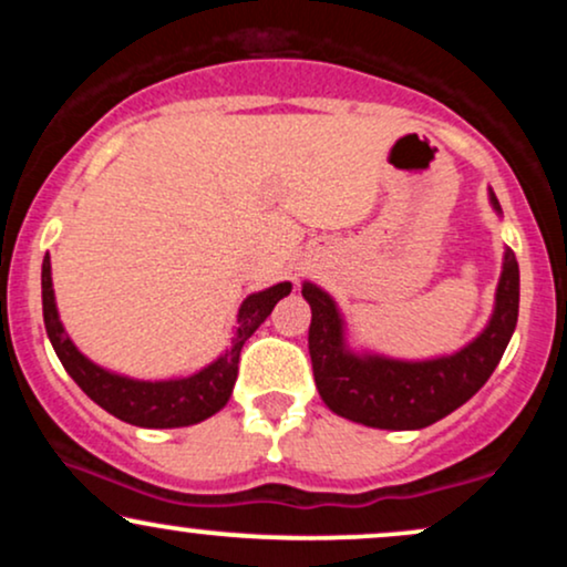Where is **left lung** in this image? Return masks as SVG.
Here are the masks:
<instances>
[{
  "label": "left lung",
  "mask_w": 567,
  "mask_h": 567,
  "mask_svg": "<svg viewBox=\"0 0 567 567\" xmlns=\"http://www.w3.org/2000/svg\"><path fill=\"white\" fill-rule=\"evenodd\" d=\"M487 199L501 216L493 188ZM301 292L311 306L309 354L324 405L354 424L410 432L451 415L491 379L517 328L519 266L506 247L491 320L466 347L429 360L354 349L336 298L315 282H303Z\"/></svg>",
  "instance_id": "obj_1"
}]
</instances>
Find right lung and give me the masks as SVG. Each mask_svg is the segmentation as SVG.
Here are the masks:
<instances>
[{
  "label": "right lung",
  "instance_id": "add662e5",
  "mask_svg": "<svg viewBox=\"0 0 567 567\" xmlns=\"http://www.w3.org/2000/svg\"><path fill=\"white\" fill-rule=\"evenodd\" d=\"M290 282H279L266 290L250 292V296L239 303L229 347H226L224 354H218L210 365L199 368L197 373L175 375V379L141 381L95 365L90 357H84L82 351L74 347L66 328H63L61 315H58L50 252L42 261L44 330H48V338L50 343H53L61 365L66 368V373L76 381V386H80L90 400L97 402L103 410H109V413L116 415L120 421H125V424L143 429L192 426L210 419V415H216L231 396L239 370V351H243L245 341L261 328V322L271 315V309H275L279 298L290 296Z\"/></svg>",
  "mask_w": 567,
  "mask_h": 567
}]
</instances>
